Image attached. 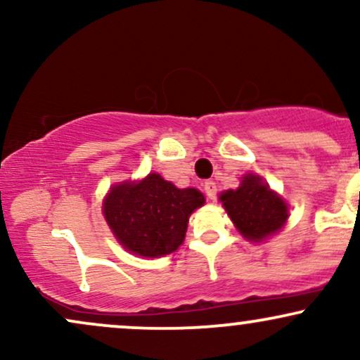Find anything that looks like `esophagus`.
Returning a JSON list of instances; mask_svg holds the SVG:
<instances>
[{
  "instance_id": "esophagus-1",
  "label": "esophagus",
  "mask_w": 360,
  "mask_h": 360,
  "mask_svg": "<svg viewBox=\"0 0 360 360\" xmlns=\"http://www.w3.org/2000/svg\"><path fill=\"white\" fill-rule=\"evenodd\" d=\"M203 188H205V193H206V196L210 198V200H217V183H214V181H206V183L203 184Z\"/></svg>"
}]
</instances>
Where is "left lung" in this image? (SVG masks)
Instances as JSON below:
<instances>
[{"mask_svg":"<svg viewBox=\"0 0 360 360\" xmlns=\"http://www.w3.org/2000/svg\"><path fill=\"white\" fill-rule=\"evenodd\" d=\"M235 226L249 240H262L281 230L288 220V206L259 176L247 174L240 188L220 196Z\"/></svg>","mask_w":360,"mask_h":360,"instance_id":"8db88e82","label":"left lung"}]
</instances>
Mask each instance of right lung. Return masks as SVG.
<instances>
[{"label": "right lung", "instance_id": "right-lung-1", "mask_svg": "<svg viewBox=\"0 0 360 360\" xmlns=\"http://www.w3.org/2000/svg\"><path fill=\"white\" fill-rule=\"evenodd\" d=\"M203 205L205 196L198 189H177L159 174H148L139 184L115 186L103 213L125 249L160 257L183 243L189 214Z\"/></svg>", "mask_w": 360, "mask_h": 360}]
</instances>
